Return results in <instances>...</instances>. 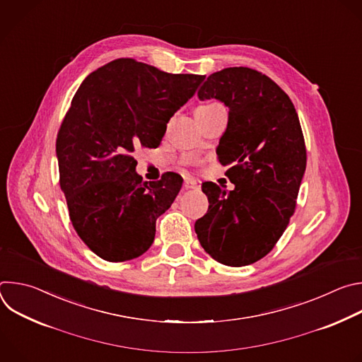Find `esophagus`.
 <instances>
[{"mask_svg":"<svg viewBox=\"0 0 362 362\" xmlns=\"http://www.w3.org/2000/svg\"><path fill=\"white\" fill-rule=\"evenodd\" d=\"M183 187L185 189H200V182L194 180L192 177H186L183 182Z\"/></svg>","mask_w":362,"mask_h":362,"instance_id":"1","label":"esophagus"}]
</instances>
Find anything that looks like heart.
I'll use <instances>...</instances> for the list:
<instances>
[{
	"mask_svg": "<svg viewBox=\"0 0 362 362\" xmlns=\"http://www.w3.org/2000/svg\"><path fill=\"white\" fill-rule=\"evenodd\" d=\"M215 106H218V105H206V106H200V107H197V110H206V109H212V107H215ZM196 110V112H197Z\"/></svg>",
	"mask_w": 362,
	"mask_h": 362,
	"instance_id": "b5f03b06",
	"label": "heart"
}]
</instances>
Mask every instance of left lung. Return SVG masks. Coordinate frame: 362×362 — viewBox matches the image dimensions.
Instances as JSON below:
<instances>
[{"instance_id": "obj_1", "label": "left lung", "mask_w": 362, "mask_h": 362, "mask_svg": "<svg viewBox=\"0 0 362 362\" xmlns=\"http://www.w3.org/2000/svg\"><path fill=\"white\" fill-rule=\"evenodd\" d=\"M197 95L229 109L216 154L235 189L202 185L209 209L194 232L215 261L250 265L272 250L295 211L306 168L298 113L275 81L247 67L211 74Z\"/></svg>"}]
</instances>
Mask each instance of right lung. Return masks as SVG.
<instances>
[{"label":"right lung","mask_w":362,"mask_h":362,"mask_svg":"<svg viewBox=\"0 0 362 362\" xmlns=\"http://www.w3.org/2000/svg\"><path fill=\"white\" fill-rule=\"evenodd\" d=\"M203 78L117 59L88 74L74 94L56 143L60 186L76 232L101 259L130 261L151 246L156 221L183 179L169 172L143 182L132 153L160 144Z\"/></svg>","instance_id":"right-lung-1"}]
</instances>
